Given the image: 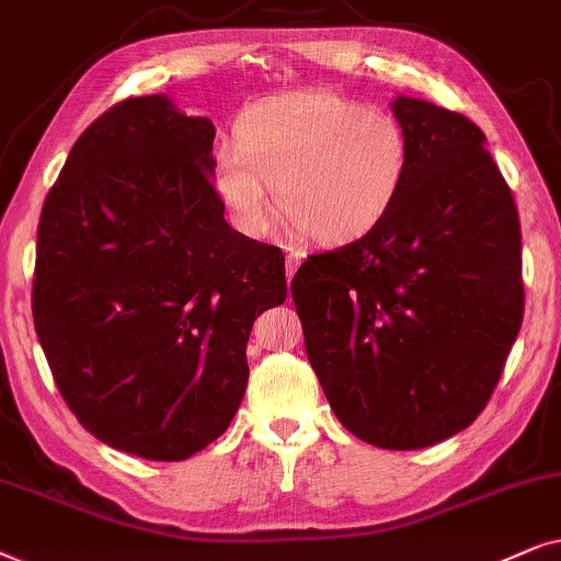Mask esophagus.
Returning a JSON list of instances; mask_svg holds the SVG:
<instances>
[{"mask_svg": "<svg viewBox=\"0 0 561 561\" xmlns=\"http://www.w3.org/2000/svg\"><path fill=\"white\" fill-rule=\"evenodd\" d=\"M285 266H287V279L293 282V276L297 272V266H300V253L297 251H289L287 259H285Z\"/></svg>", "mask_w": 561, "mask_h": 561, "instance_id": "esophagus-1", "label": "esophagus"}]
</instances>
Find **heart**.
Returning <instances> with one entry per match:
<instances>
[{"mask_svg":"<svg viewBox=\"0 0 561 561\" xmlns=\"http://www.w3.org/2000/svg\"><path fill=\"white\" fill-rule=\"evenodd\" d=\"M413 140L398 115L328 89L264 96L213 153V186L236 226L266 233L285 218L323 245H346L390 218Z\"/></svg>","mask_w":561,"mask_h":561,"instance_id":"heart-1","label":"heart"}]
</instances>
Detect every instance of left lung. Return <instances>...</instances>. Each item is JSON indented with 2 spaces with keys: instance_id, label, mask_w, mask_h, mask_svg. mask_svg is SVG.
Instances as JSON below:
<instances>
[{
  "instance_id": "obj_1",
  "label": "left lung",
  "mask_w": 561,
  "mask_h": 561,
  "mask_svg": "<svg viewBox=\"0 0 561 561\" xmlns=\"http://www.w3.org/2000/svg\"><path fill=\"white\" fill-rule=\"evenodd\" d=\"M413 140L377 230L297 268L305 351L343 428L379 449L433 446L488 405L524 320L520 222L472 119L398 96Z\"/></svg>"
}]
</instances>
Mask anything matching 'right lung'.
<instances>
[{
  "label": "right lung",
  "mask_w": 561,
  "mask_h": 561,
  "mask_svg": "<svg viewBox=\"0 0 561 561\" xmlns=\"http://www.w3.org/2000/svg\"><path fill=\"white\" fill-rule=\"evenodd\" d=\"M215 128L163 94L102 112L43 203L33 320L58 392L112 449L182 461L241 405L245 343L287 297L285 253L238 233Z\"/></svg>",
  "instance_id": "add662e5"
}]
</instances>
